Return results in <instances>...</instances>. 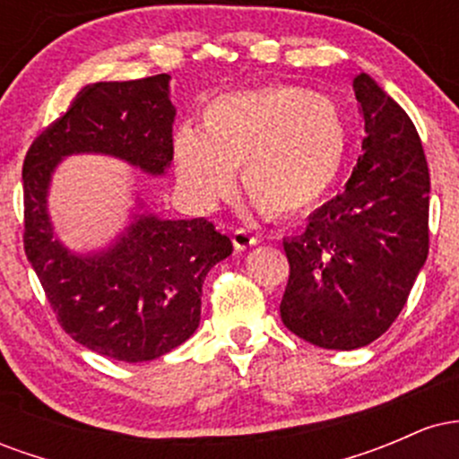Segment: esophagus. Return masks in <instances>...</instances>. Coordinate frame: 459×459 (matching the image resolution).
Instances as JSON below:
<instances>
[{
  "mask_svg": "<svg viewBox=\"0 0 459 459\" xmlns=\"http://www.w3.org/2000/svg\"><path fill=\"white\" fill-rule=\"evenodd\" d=\"M259 244V237H256L252 230L247 229H235L233 230V246L237 250H246V247H252Z\"/></svg>",
  "mask_w": 459,
  "mask_h": 459,
  "instance_id": "esophagus-1",
  "label": "esophagus"
}]
</instances>
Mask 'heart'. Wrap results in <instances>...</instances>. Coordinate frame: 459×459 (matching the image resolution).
I'll use <instances>...</instances> for the list:
<instances>
[{"label":"heart","instance_id":"heart-1","mask_svg":"<svg viewBox=\"0 0 459 459\" xmlns=\"http://www.w3.org/2000/svg\"><path fill=\"white\" fill-rule=\"evenodd\" d=\"M347 152L341 105L296 83H270L215 97L200 129L181 127L172 142L177 181L200 207L235 187L276 220L307 215L328 196Z\"/></svg>","mask_w":459,"mask_h":459}]
</instances>
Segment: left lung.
<instances>
[{
	"instance_id": "1",
	"label": "left lung",
	"mask_w": 459,
	"mask_h": 459,
	"mask_svg": "<svg viewBox=\"0 0 459 459\" xmlns=\"http://www.w3.org/2000/svg\"><path fill=\"white\" fill-rule=\"evenodd\" d=\"M354 92L365 140L345 192L282 241V324L324 350L365 347L391 328L429 252V168L414 123L367 73Z\"/></svg>"
}]
</instances>
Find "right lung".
<instances>
[{"label": "right lung", "instance_id": "right-lung-1", "mask_svg": "<svg viewBox=\"0 0 459 459\" xmlns=\"http://www.w3.org/2000/svg\"><path fill=\"white\" fill-rule=\"evenodd\" d=\"M170 75L99 82L40 131L23 161V247L57 324L79 345L123 362H144L186 343L200 324L207 272L233 244L204 218L135 222L109 250L71 255L54 239L47 189L73 152L120 157L149 175L172 161Z\"/></svg>", "mask_w": 459, "mask_h": 459}]
</instances>
